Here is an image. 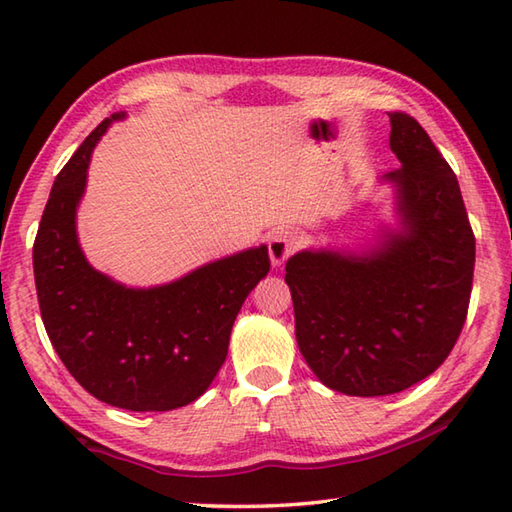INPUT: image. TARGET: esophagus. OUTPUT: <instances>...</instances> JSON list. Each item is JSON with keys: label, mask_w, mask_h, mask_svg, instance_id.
Listing matches in <instances>:
<instances>
[{"label": "esophagus", "mask_w": 512, "mask_h": 512, "mask_svg": "<svg viewBox=\"0 0 512 512\" xmlns=\"http://www.w3.org/2000/svg\"><path fill=\"white\" fill-rule=\"evenodd\" d=\"M299 244V237L295 231H288V228H281L273 237L268 239V255L273 266H281L286 259L295 253V248Z\"/></svg>", "instance_id": "obj_1"}]
</instances>
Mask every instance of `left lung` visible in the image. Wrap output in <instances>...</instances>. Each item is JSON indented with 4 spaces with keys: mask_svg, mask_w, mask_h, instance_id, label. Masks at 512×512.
<instances>
[{
    "mask_svg": "<svg viewBox=\"0 0 512 512\" xmlns=\"http://www.w3.org/2000/svg\"><path fill=\"white\" fill-rule=\"evenodd\" d=\"M396 226L363 250L308 248L286 264L308 367L347 396H389L436 372L469 310L475 237L458 178L411 116L389 114Z\"/></svg>",
    "mask_w": 512,
    "mask_h": 512,
    "instance_id": "obj_1",
    "label": "left lung"
}]
</instances>
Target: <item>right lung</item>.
<instances>
[{"instance_id": "1", "label": "right lung", "mask_w": 512, "mask_h": 512, "mask_svg": "<svg viewBox=\"0 0 512 512\" xmlns=\"http://www.w3.org/2000/svg\"><path fill=\"white\" fill-rule=\"evenodd\" d=\"M121 118H105L52 184L32 248L37 297L52 347L85 391L118 409L171 411L198 400L220 372L237 312L270 270L268 248L151 288L96 270L76 235V209L92 151Z\"/></svg>"}]
</instances>
